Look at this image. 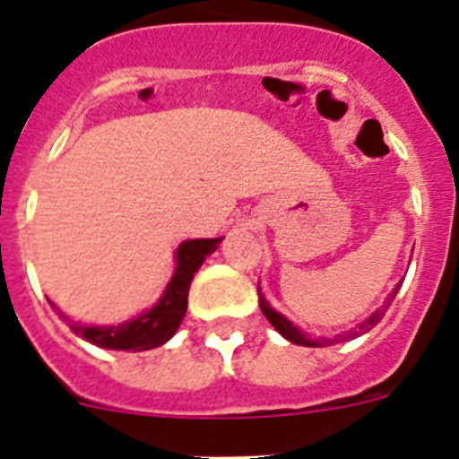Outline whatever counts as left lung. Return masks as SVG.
<instances>
[{"instance_id":"8db88e82","label":"left lung","mask_w":459,"mask_h":459,"mask_svg":"<svg viewBox=\"0 0 459 459\" xmlns=\"http://www.w3.org/2000/svg\"><path fill=\"white\" fill-rule=\"evenodd\" d=\"M257 290H259V286H257ZM397 290H400V284H397L395 289H393V293L388 295L386 307H391V302H393V298H395V295H397ZM257 295H259V308H262V313H264V316H266L268 322H271L273 326H275V331L280 333V335H284L286 340L293 342V344H299V346H328V344H333V342H335V340H340V337H333V340H326V337H322V340H311V337H308L307 333H302L298 326H293V322H289V319H286L284 316H280V313H277L275 308H271V304H268L266 299H264L262 290H259ZM382 316H384V311H375L371 317L364 319V324H359V331L358 333H351V337L359 335V333L371 331L375 324H377L379 319H382ZM342 340H346V335H342Z\"/></svg>"}]
</instances>
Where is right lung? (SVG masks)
Wrapping results in <instances>:
<instances>
[{"label": "right lung", "instance_id": "1", "mask_svg": "<svg viewBox=\"0 0 459 459\" xmlns=\"http://www.w3.org/2000/svg\"><path fill=\"white\" fill-rule=\"evenodd\" d=\"M221 238L215 239H186L178 248V268L166 286L160 302L140 317L131 322L117 324V326H82V324L71 322L75 335L84 337L91 344L101 346V349L113 351H148L157 349L164 342L175 335V331L186 316L188 307V289H191L193 275L206 255H211L220 247Z\"/></svg>", "mask_w": 459, "mask_h": 459}]
</instances>
